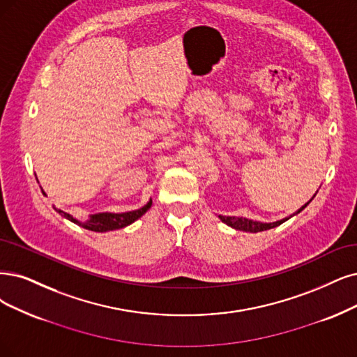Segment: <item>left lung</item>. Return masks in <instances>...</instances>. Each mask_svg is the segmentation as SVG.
Listing matches in <instances>:
<instances>
[{
	"label": "left lung",
	"mask_w": 357,
	"mask_h": 357,
	"mask_svg": "<svg viewBox=\"0 0 357 357\" xmlns=\"http://www.w3.org/2000/svg\"><path fill=\"white\" fill-rule=\"evenodd\" d=\"M309 203H306L303 207L298 208L300 213L303 208H305ZM293 216V215H291ZM289 216V218H291ZM220 220L223 223H227V225H229L231 228H235L238 231H245V232H260V231H266V229H271V228H275L281 225V223H284L285 220H288L289 218H285L282 220H276V222H272V223H261V222H256V220H252V219H245V218H236V216H219Z\"/></svg>",
	"instance_id": "1"
}]
</instances>
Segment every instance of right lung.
Masks as SVG:
<instances>
[{
  "mask_svg": "<svg viewBox=\"0 0 357 357\" xmlns=\"http://www.w3.org/2000/svg\"><path fill=\"white\" fill-rule=\"evenodd\" d=\"M153 202L150 200L144 207L138 208V210H132V212H126V213H98V215H92L89 218V220L86 222H79L75 218H72L69 213L63 212V210L57 208V212L64 216L66 219L72 220L76 225L82 227L85 229L89 231H96V232H107V231H113V229H121L125 228L128 225H130L132 222H135L137 219H139L147 210L151 207Z\"/></svg>",
  "mask_w": 357,
  "mask_h": 357,
  "instance_id": "right-lung-1",
  "label": "right lung"
}]
</instances>
